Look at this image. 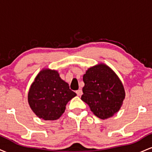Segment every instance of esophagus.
I'll list each match as a JSON object with an SVG mask.
<instances>
[{"mask_svg": "<svg viewBox=\"0 0 152 152\" xmlns=\"http://www.w3.org/2000/svg\"><path fill=\"white\" fill-rule=\"evenodd\" d=\"M76 94H77V96H81L83 94V91H82L81 89H78L76 91Z\"/></svg>", "mask_w": 152, "mask_h": 152, "instance_id": "34e87169", "label": "esophagus"}]
</instances>
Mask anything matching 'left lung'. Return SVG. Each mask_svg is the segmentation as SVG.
<instances>
[{
  "mask_svg": "<svg viewBox=\"0 0 152 152\" xmlns=\"http://www.w3.org/2000/svg\"><path fill=\"white\" fill-rule=\"evenodd\" d=\"M83 81L81 100L97 117L106 119L120 109L125 98L124 88L109 66L99 64L90 68L83 75Z\"/></svg>",
  "mask_w": 152,
  "mask_h": 152,
  "instance_id": "1",
  "label": "left lung"
}]
</instances>
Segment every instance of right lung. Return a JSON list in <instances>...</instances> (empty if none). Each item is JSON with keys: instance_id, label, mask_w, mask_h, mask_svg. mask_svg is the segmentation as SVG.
Listing matches in <instances>:
<instances>
[{"instance_id": "add662e5", "label": "right lung", "mask_w": 152, "mask_h": 152, "mask_svg": "<svg viewBox=\"0 0 152 152\" xmlns=\"http://www.w3.org/2000/svg\"><path fill=\"white\" fill-rule=\"evenodd\" d=\"M76 96L56 71L43 69L31 85L28 99L31 109L40 118L56 120L64 112L67 103Z\"/></svg>"}]
</instances>
